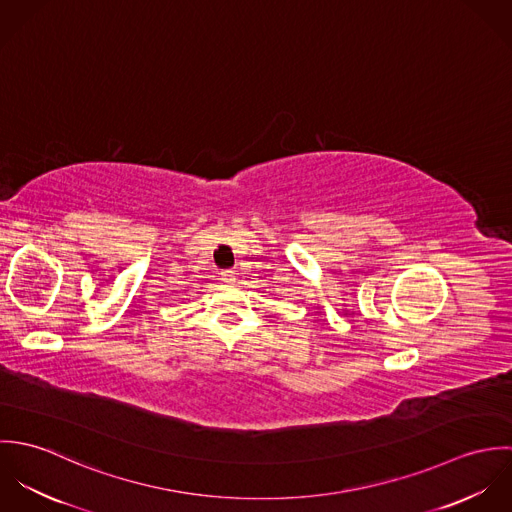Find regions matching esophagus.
Wrapping results in <instances>:
<instances>
[{"mask_svg":"<svg viewBox=\"0 0 512 512\" xmlns=\"http://www.w3.org/2000/svg\"><path fill=\"white\" fill-rule=\"evenodd\" d=\"M220 280L226 282V284H234L236 282V274L232 270H222L220 272Z\"/></svg>","mask_w":512,"mask_h":512,"instance_id":"1","label":"esophagus"}]
</instances>
